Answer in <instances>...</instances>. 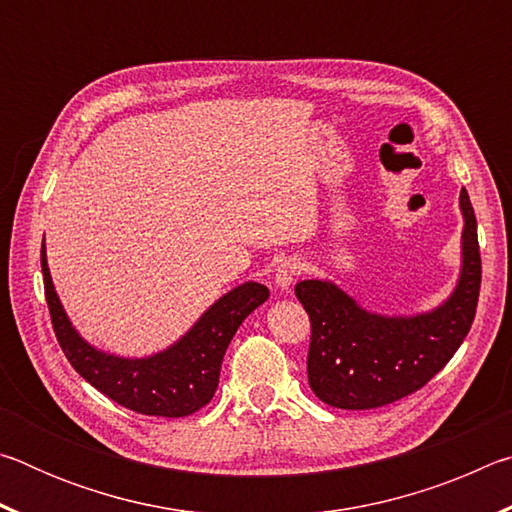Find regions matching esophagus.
Masks as SVG:
<instances>
[{
  "label": "esophagus",
  "instance_id": "34e87169",
  "mask_svg": "<svg viewBox=\"0 0 512 512\" xmlns=\"http://www.w3.org/2000/svg\"><path fill=\"white\" fill-rule=\"evenodd\" d=\"M300 262L296 259H282L280 264L275 268V289L280 291H289V287L293 284V280L300 275Z\"/></svg>",
  "mask_w": 512,
  "mask_h": 512
}]
</instances>
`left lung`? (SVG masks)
I'll return each instance as SVG.
<instances>
[{"instance_id":"obj_1","label":"left lung","mask_w":512,"mask_h":512,"mask_svg":"<svg viewBox=\"0 0 512 512\" xmlns=\"http://www.w3.org/2000/svg\"><path fill=\"white\" fill-rule=\"evenodd\" d=\"M461 275L449 298L415 316L363 309L329 280H302L296 296L311 320L309 386L336 409H377L411 395L445 368L470 332L481 289V255L470 196L461 189Z\"/></svg>"}]
</instances>
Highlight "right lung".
I'll return each instance as SVG.
<instances>
[{
    "label": "right lung",
    "mask_w": 512,
    "mask_h": 512,
    "mask_svg": "<svg viewBox=\"0 0 512 512\" xmlns=\"http://www.w3.org/2000/svg\"><path fill=\"white\" fill-rule=\"evenodd\" d=\"M45 296L56 339L79 375L126 409L158 418H185L212 400L221 361L244 318L268 300L259 282H244L225 293L167 350L128 359L94 348L76 332L51 282L47 250H40Z\"/></svg>",
    "instance_id": "add662e5"
}]
</instances>
